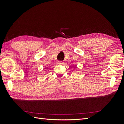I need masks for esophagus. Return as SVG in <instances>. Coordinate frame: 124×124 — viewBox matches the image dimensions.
<instances>
[{"label":"esophagus","mask_w":124,"mask_h":124,"mask_svg":"<svg viewBox=\"0 0 124 124\" xmlns=\"http://www.w3.org/2000/svg\"><path fill=\"white\" fill-rule=\"evenodd\" d=\"M59 65H63V62H58Z\"/></svg>","instance_id":"1"}]
</instances>
